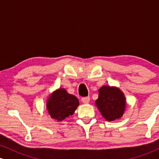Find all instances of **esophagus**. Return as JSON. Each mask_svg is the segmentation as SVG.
Returning a JSON list of instances; mask_svg holds the SVG:
<instances>
[{
	"label": "esophagus",
	"mask_w": 159,
	"mask_h": 159,
	"mask_svg": "<svg viewBox=\"0 0 159 159\" xmlns=\"http://www.w3.org/2000/svg\"><path fill=\"white\" fill-rule=\"evenodd\" d=\"M82 101L83 103H89L90 101V98L89 97H83L82 98Z\"/></svg>",
	"instance_id": "34e87169"
}]
</instances>
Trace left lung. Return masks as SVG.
<instances>
[{
    "label": "left lung",
    "instance_id": "1",
    "mask_svg": "<svg viewBox=\"0 0 159 159\" xmlns=\"http://www.w3.org/2000/svg\"><path fill=\"white\" fill-rule=\"evenodd\" d=\"M95 103L107 120L113 121L122 117L124 113L125 98L119 89L102 86L100 89L98 98Z\"/></svg>",
    "mask_w": 159,
    "mask_h": 159
}]
</instances>
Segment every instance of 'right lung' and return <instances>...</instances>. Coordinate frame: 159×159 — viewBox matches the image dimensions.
Masks as SVG:
<instances>
[{
  "label": "right lung",
  "instance_id": "right-lung-1",
  "mask_svg": "<svg viewBox=\"0 0 159 159\" xmlns=\"http://www.w3.org/2000/svg\"><path fill=\"white\" fill-rule=\"evenodd\" d=\"M78 106L79 100L77 98L68 94L64 89L56 91L49 97L46 103L49 115L58 121H61L73 115Z\"/></svg>",
  "mask_w": 159,
  "mask_h": 159
}]
</instances>
